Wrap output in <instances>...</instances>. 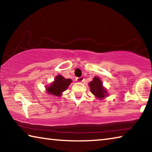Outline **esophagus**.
<instances>
[{"label": "esophagus", "mask_w": 152, "mask_h": 152, "mask_svg": "<svg viewBox=\"0 0 152 152\" xmlns=\"http://www.w3.org/2000/svg\"><path fill=\"white\" fill-rule=\"evenodd\" d=\"M76 80L78 82H83V80H84V78H83V77H80V78H76Z\"/></svg>", "instance_id": "34e87169"}]
</instances>
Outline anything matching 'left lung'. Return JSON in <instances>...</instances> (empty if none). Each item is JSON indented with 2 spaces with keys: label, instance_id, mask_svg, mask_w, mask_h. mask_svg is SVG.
Returning a JSON list of instances; mask_svg holds the SVG:
<instances>
[{
  "label": "left lung",
  "instance_id": "1",
  "mask_svg": "<svg viewBox=\"0 0 152 152\" xmlns=\"http://www.w3.org/2000/svg\"><path fill=\"white\" fill-rule=\"evenodd\" d=\"M92 94L98 99H104L108 96L107 90L102 85V82L99 77L95 76L88 84Z\"/></svg>",
  "mask_w": 152,
  "mask_h": 152
}]
</instances>
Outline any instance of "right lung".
Instances as JSON below:
<instances>
[{"mask_svg": "<svg viewBox=\"0 0 152 152\" xmlns=\"http://www.w3.org/2000/svg\"><path fill=\"white\" fill-rule=\"evenodd\" d=\"M71 82V79H66L61 75H58L50 85L45 87L46 92L48 94L60 96L62 95V92L66 91Z\"/></svg>", "mask_w": 152, "mask_h": 152, "instance_id": "1", "label": "right lung"}]
</instances>
